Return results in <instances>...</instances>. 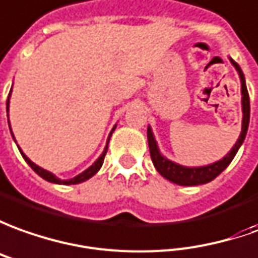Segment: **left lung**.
Returning a JSON list of instances; mask_svg holds the SVG:
<instances>
[{
	"mask_svg": "<svg viewBox=\"0 0 258 258\" xmlns=\"http://www.w3.org/2000/svg\"><path fill=\"white\" fill-rule=\"evenodd\" d=\"M230 63L234 66V69L239 73L241 83V109H243V120H241V133L239 136V139L236 142V145L232 147V150L227 153L226 156L216 163L208 164L204 167H184L167 160L164 156H161L157 143L154 140L153 136L152 127H147V142H149V149H150V157L156 170L159 171L164 178L168 181H171L174 184L178 185H201V184H207L209 181H212L216 178L219 174L226 168L232 160L236 156L237 150L240 149L241 143L244 142L246 133L248 129V122H250V99H248L247 87H246V80H244V74L241 72L240 66L237 64L234 60L230 58Z\"/></svg>",
	"mask_w": 258,
	"mask_h": 258,
	"instance_id": "left-lung-1",
	"label": "left lung"
}]
</instances>
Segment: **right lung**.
<instances>
[{
  "instance_id": "right-lung-1",
  "label": "right lung",
  "mask_w": 258,
  "mask_h": 258,
  "mask_svg": "<svg viewBox=\"0 0 258 258\" xmlns=\"http://www.w3.org/2000/svg\"><path fill=\"white\" fill-rule=\"evenodd\" d=\"M10 97H11V91H10V95H8V99H7V111H8V106H10ZM115 127L116 126H113V129L111 131V133H109V138H108V142H106V146L105 149H104V152H102V154L99 156L98 160L92 164L91 167H88L85 171H83L81 174H78L77 177H74V178H72V180H60V178H57L54 174H51L50 171H47V170H43L42 167L36 166L35 163H32L31 160L28 159L26 156L24 154V152L19 149V152H21V154H22V157L25 159V161L29 164V166L32 167V170L35 171V173L37 174V175H40L43 180L49 181V182H53V184H63V185H72V184H80V182H83V181H87L88 178H91L92 175H95V174L98 173L99 168L102 167V163H104V159H105V154H106V150H108V143H109V139H111V135L113 133V131H115ZM11 129V126H10ZM12 133V132H11ZM12 138H14V135H12Z\"/></svg>"
}]
</instances>
